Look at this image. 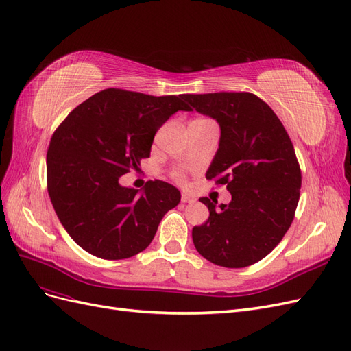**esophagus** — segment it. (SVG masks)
Returning <instances> with one entry per match:
<instances>
[{"label":"esophagus","instance_id":"1","mask_svg":"<svg viewBox=\"0 0 351 351\" xmlns=\"http://www.w3.org/2000/svg\"><path fill=\"white\" fill-rule=\"evenodd\" d=\"M181 199H182V203H195V197L193 195V194H189V193H182V197H181Z\"/></svg>","mask_w":351,"mask_h":351}]
</instances>
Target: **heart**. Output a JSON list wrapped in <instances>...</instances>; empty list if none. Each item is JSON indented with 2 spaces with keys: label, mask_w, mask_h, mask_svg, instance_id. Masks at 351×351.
<instances>
[{
  "label": "heart",
  "mask_w": 351,
  "mask_h": 351,
  "mask_svg": "<svg viewBox=\"0 0 351 351\" xmlns=\"http://www.w3.org/2000/svg\"><path fill=\"white\" fill-rule=\"evenodd\" d=\"M207 119H195V120H193V122H206ZM173 176L178 179V181H184L185 179V173H184V170H181V169H176L175 172H173Z\"/></svg>",
  "instance_id": "heart-1"
}]
</instances>
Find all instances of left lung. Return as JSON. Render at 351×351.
Wrapping results in <instances>:
<instances>
[{"mask_svg": "<svg viewBox=\"0 0 351 351\" xmlns=\"http://www.w3.org/2000/svg\"><path fill=\"white\" fill-rule=\"evenodd\" d=\"M189 110L217 120L219 149L206 179L225 185L229 204L199 198L206 223L193 228L197 252L223 267H245L266 257L291 226L302 170L284 125L252 93L184 94Z\"/></svg>", "mask_w": 351, "mask_h": 351, "instance_id": "8db88e82", "label": "left lung"}]
</instances>
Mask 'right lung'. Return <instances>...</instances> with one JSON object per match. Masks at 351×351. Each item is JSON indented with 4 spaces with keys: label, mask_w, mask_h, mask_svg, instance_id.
<instances>
[{
    "label": "right lung",
    "mask_w": 351,
    "mask_h": 351,
    "mask_svg": "<svg viewBox=\"0 0 351 351\" xmlns=\"http://www.w3.org/2000/svg\"><path fill=\"white\" fill-rule=\"evenodd\" d=\"M178 110L182 95L154 97L108 88L89 97L54 131L47 152V188L53 207L73 241L89 254L122 260L145 250L160 220L181 202L163 181L144 191L119 178L139 170L156 132Z\"/></svg>",
    "instance_id": "1"
}]
</instances>
